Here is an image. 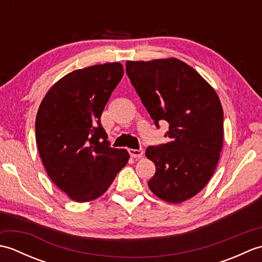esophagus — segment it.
Listing matches in <instances>:
<instances>
[{"label": "esophagus", "instance_id": "34e87169", "mask_svg": "<svg viewBox=\"0 0 262 262\" xmlns=\"http://www.w3.org/2000/svg\"><path fill=\"white\" fill-rule=\"evenodd\" d=\"M128 153H129L132 158H142L143 154H144V151L142 148H140V149L129 148V149H128Z\"/></svg>", "mask_w": 262, "mask_h": 262}]
</instances>
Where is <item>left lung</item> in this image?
Wrapping results in <instances>:
<instances>
[{"label": "left lung", "mask_w": 262, "mask_h": 262, "mask_svg": "<svg viewBox=\"0 0 262 262\" xmlns=\"http://www.w3.org/2000/svg\"><path fill=\"white\" fill-rule=\"evenodd\" d=\"M126 73L155 126L169 124V142L146 148L155 164L149 189L171 204L190 199L207 185L223 147L219 96L196 70L173 57L127 60Z\"/></svg>", "instance_id": "obj_1"}]
</instances>
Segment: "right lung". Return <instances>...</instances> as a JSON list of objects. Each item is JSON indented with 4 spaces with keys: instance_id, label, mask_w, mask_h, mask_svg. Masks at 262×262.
<instances>
[{
    "instance_id": "obj_1",
    "label": "right lung",
    "mask_w": 262,
    "mask_h": 262,
    "mask_svg": "<svg viewBox=\"0 0 262 262\" xmlns=\"http://www.w3.org/2000/svg\"><path fill=\"white\" fill-rule=\"evenodd\" d=\"M122 75L118 62L75 70L55 83L39 105V155L52 181L74 202L103 194L129 160L126 149L110 147L100 121Z\"/></svg>"
}]
</instances>
